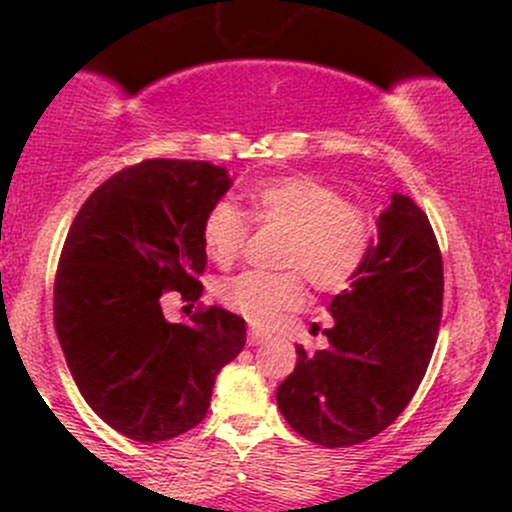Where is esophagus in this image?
Here are the masks:
<instances>
[{"label":"esophagus","instance_id":"34e87169","mask_svg":"<svg viewBox=\"0 0 512 512\" xmlns=\"http://www.w3.org/2000/svg\"><path fill=\"white\" fill-rule=\"evenodd\" d=\"M269 339V334H264V332H260V330H250L248 332V344L250 346H260V344H264Z\"/></svg>","mask_w":512,"mask_h":512}]
</instances>
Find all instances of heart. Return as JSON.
Segmentation results:
<instances>
[{
  "instance_id": "1",
  "label": "heart",
  "mask_w": 512,
  "mask_h": 512,
  "mask_svg": "<svg viewBox=\"0 0 512 512\" xmlns=\"http://www.w3.org/2000/svg\"><path fill=\"white\" fill-rule=\"evenodd\" d=\"M250 216L284 231L279 250L286 272H240L216 289L228 310L255 327H272L303 303V274L315 289L339 291L356 279L373 245V221L361 204L339 199L327 182L310 175L260 180L248 192ZM248 221L231 202H219L202 221V243L214 262L228 264L243 250Z\"/></svg>"
}]
</instances>
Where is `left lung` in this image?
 Here are the masks:
<instances>
[{"label": "left lung", "instance_id": "obj_1", "mask_svg": "<svg viewBox=\"0 0 512 512\" xmlns=\"http://www.w3.org/2000/svg\"><path fill=\"white\" fill-rule=\"evenodd\" d=\"M327 349L305 354L276 390L296 433L325 448L378 436L424 380L443 313V260L428 216L392 195L378 240L351 286L332 298Z\"/></svg>", "mask_w": 512, "mask_h": 512}]
</instances>
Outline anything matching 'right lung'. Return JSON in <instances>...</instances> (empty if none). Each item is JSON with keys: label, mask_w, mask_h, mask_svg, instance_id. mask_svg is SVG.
I'll return each mask as SVG.
<instances>
[{"label": "right lung", "mask_w": 512, "mask_h": 512, "mask_svg": "<svg viewBox=\"0 0 512 512\" xmlns=\"http://www.w3.org/2000/svg\"><path fill=\"white\" fill-rule=\"evenodd\" d=\"M207 161L151 158L105 180L69 228L55 330L88 407L122 436L161 443L207 416L216 375L245 346V320L211 305L168 322L166 291L202 296V221L231 187Z\"/></svg>", "instance_id": "right-lung-1"}]
</instances>
